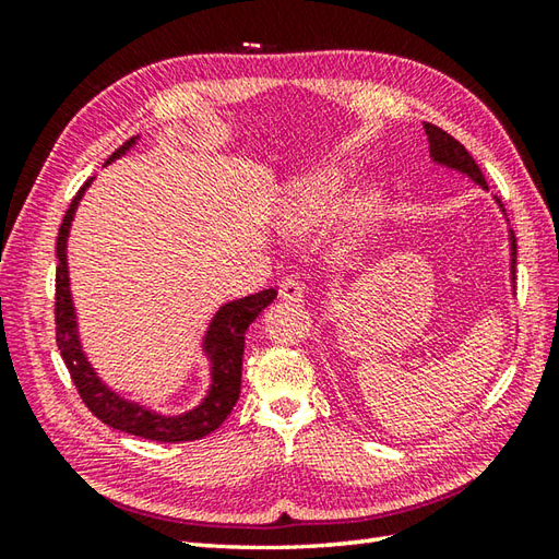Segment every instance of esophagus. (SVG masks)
<instances>
[{
    "mask_svg": "<svg viewBox=\"0 0 559 559\" xmlns=\"http://www.w3.org/2000/svg\"><path fill=\"white\" fill-rule=\"evenodd\" d=\"M278 295L281 300H288V302H300L305 298V283L300 278H283L281 286H278Z\"/></svg>",
    "mask_w": 559,
    "mask_h": 559,
    "instance_id": "esophagus-1",
    "label": "esophagus"
}]
</instances>
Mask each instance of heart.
I'll use <instances>...</instances> for the list:
<instances>
[{
	"instance_id": "1",
	"label": "heart",
	"mask_w": 559,
	"mask_h": 559,
	"mask_svg": "<svg viewBox=\"0 0 559 559\" xmlns=\"http://www.w3.org/2000/svg\"><path fill=\"white\" fill-rule=\"evenodd\" d=\"M341 182L336 177H317L295 185L286 199L281 201V225L290 233H307L322 225L334 209ZM379 213L377 194H365L355 201L353 209L346 213V221L341 223L336 233V245L341 249H350L360 242L365 230L370 228Z\"/></svg>"
}]
</instances>
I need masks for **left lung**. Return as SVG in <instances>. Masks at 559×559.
<instances>
[{"label": "left lung", "mask_w": 559, "mask_h": 559, "mask_svg": "<svg viewBox=\"0 0 559 559\" xmlns=\"http://www.w3.org/2000/svg\"><path fill=\"white\" fill-rule=\"evenodd\" d=\"M425 134H427V141H430V156L437 165H447V168L451 170H459L463 175H468L473 182H478L483 189H488V185H485V177L478 168V163L473 160L471 153L463 148V144H459V141L447 134L444 129H439L430 122H425ZM500 204V201H497ZM502 206V204H500ZM509 242H512V266H509V271H512V283H514V271H516V237L514 233L509 235Z\"/></svg>", "instance_id": "left-lung-1"}]
</instances>
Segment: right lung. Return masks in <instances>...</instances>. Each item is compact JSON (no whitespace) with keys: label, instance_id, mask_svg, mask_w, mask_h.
Wrapping results in <instances>:
<instances>
[{"label":"right lung","instance_id":"add662e5","mask_svg":"<svg viewBox=\"0 0 559 559\" xmlns=\"http://www.w3.org/2000/svg\"><path fill=\"white\" fill-rule=\"evenodd\" d=\"M136 144V139H129L117 148L108 158L115 160L124 156V153ZM91 180H86L79 189V194L71 199V204L64 213V221L59 225L57 235V278H55V324H57V348L62 353V360L67 370L74 379L79 396L86 403L88 411L96 415L105 425L115 427V430L153 439V442H192L211 435L216 427L228 418L233 406L240 399V384H242V353H245V331L249 324L261 314L264 307H269L276 298V290H261L247 298L225 302L213 314L209 331L204 336V353L211 360V386L206 391L204 401L197 408L187 411L182 415H160L153 413L146 406H139L134 401H127L120 394L103 382L98 372L93 370L86 353L81 348L79 341V326H76V312L74 302H71L69 290V269H67V237L71 221L79 201L86 192Z\"/></svg>","mask_w":559,"mask_h":559}]
</instances>
